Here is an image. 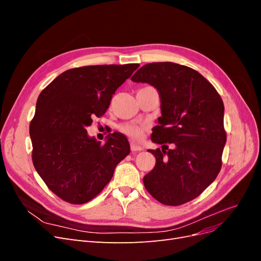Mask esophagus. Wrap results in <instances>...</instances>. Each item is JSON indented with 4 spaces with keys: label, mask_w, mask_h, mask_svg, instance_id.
Listing matches in <instances>:
<instances>
[{
    "label": "esophagus",
    "mask_w": 261,
    "mask_h": 261,
    "mask_svg": "<svg viewBox=\"0 0 261 261\" xmlns=\"http://www.w3.org/2000/svg\"><path fill=\"white\" fill-rule=\"evenodd\" d=\"M130 150H132V152L141 151V150H143V147H140V146L136 145L135 143H133V141H130Z\"/></svg>",
    "instance_id": "esophagus-1"
}]
</instances>
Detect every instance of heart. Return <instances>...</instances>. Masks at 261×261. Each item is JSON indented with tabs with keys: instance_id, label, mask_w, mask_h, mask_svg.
<instances>
[{
	"instance_id": "1",
	"label": "heart",
	"mask_w": 261,
	"mask_h": 261,
	"mask_svg": "<svg viewBox=\"0 0 261 261\" xmlns=\"http://www.w3.org/2000/svg\"><path fill=\"white\" fill-rule=\"evenodd\" d=\"M121 132L125 135H127L128 137H130L134 140H141L145 136L146 133V126L144 125H137V124H123L121 125L120 127Z\"/></svg>"
}]
</instances>
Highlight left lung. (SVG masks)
Here are the masks:
<instances>
[{"mask_svg":"<svg viewBox=\"0 0 261 261\" xmlns=\"http://www.w3.org/2000/svg\"><path fill=\"white\" fill-rule=\"evenodd\" d=\"M160 93L161 113L148 150L155 165L144 177L153 198L180 206L198 197L218 176L226 143L224 106L220 94L197 70L171 62L150 63L132 77ZM168 143L173 147L170 149Z\"/></svg>","mask_w":261,"mask_h":261,"instance_id":"left-lung-1","label":"left lung"}]
</instances>
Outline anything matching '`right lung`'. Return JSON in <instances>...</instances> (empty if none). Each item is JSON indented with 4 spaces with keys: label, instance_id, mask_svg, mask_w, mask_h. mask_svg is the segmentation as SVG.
Here are the masks:
<instances>
[{
    "label": "right lung",
    "instance_id": "1",
    "mask_svg": "<svg viewBox=\"0 0 261 261\" xmlns=\"http://www.w3.org/2000/svg\"><path fill=\"white\" fill-rule=\"evenodd\" d=\"M139 64L91 65L65 70L39 94L30 122L33 163L45 185L73 204L90 201L129 153L128 140L113 133L106 144L87 135L93 117L109 109L114 92Z\"/></svg>",
    "mask_w": 261,
    "mask_h": 261
}]
</instances>
